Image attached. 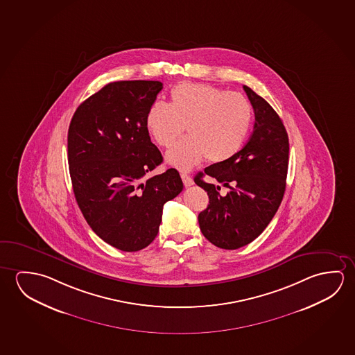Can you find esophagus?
Returning <instances> with one entry per match:
<instances>
[{"label": "esophagus", "instance_id": "34e87169", "mask_svg": "<svg viewBox=\"0 0 355 355\" xmlns=\"http://www.w3.org/2000/svg\"><path fill=\"white\" fill-rule=\"evenodd\" d=\"M181 179H182V182H184V185H185L186 187L193 185V180H192V178L190 175H187L186 173H181Z\"/></svg>", "mask_w": 355, "mask_h": 355}]
</instances>
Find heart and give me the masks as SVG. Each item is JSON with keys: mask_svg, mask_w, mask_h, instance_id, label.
<instances>
[{"mask_svg": "<svg viewBox=\"0 0 355 355\" xmlns=\"http://www.w3.org/2000/svg\"><path fill=\"white\" fill-rule=\"evenodd\" d=\"M252 119V106L242 94L181 83L170 92V103H153L146 124L153 139L164 148L176 141L186 124L187 137L165 159L176 169L190 170L205 158L214 164L233 158L247 139Z\"/></svg>", "mask_w": 355, "mask_h": 355, "instance_id": "1", "label": "heart"}]
</instances>
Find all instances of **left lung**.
Instances as JSON below:
<instances>
[{"label": "left lung", "instance_id": "obj_1", "mask_svg": "<svg viewBox=\"0 0 355 355\" xmlns=\"http://www.w3.org/2000/svg\"><path fill=\"white\" fill-rule=\"evenodd\" d=\"M255 114L253 133L233 158L195 176L209 205L198 214L203 236L216 247L238 249L259 236L275 216L286 187L288 137L282 119L250 87L243 86ZM207 174L229 189L202 181Z\"/></svg>", "mask_w": 355, "mask_h": 355}]
</instances>
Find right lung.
Segmentation results:
<instances>
[{"label":"right lung","mask_w":355,"mask_h":355,"mask_svg":"<svg viewBox=\"0 0 355 355\" xmlns=\"http://www.w3.org/2000/svg\"><path fill=\"white\" fill-rule=\"evenodd\" d=\"M160 81H116L90 96L69 125V171L85 220L102 241L123 252L158 234L164 203L182 191L176 169L149 178L163 163L146 128Z\"/></svg>","instance_id":"right-lung-1"}]
</instances>
